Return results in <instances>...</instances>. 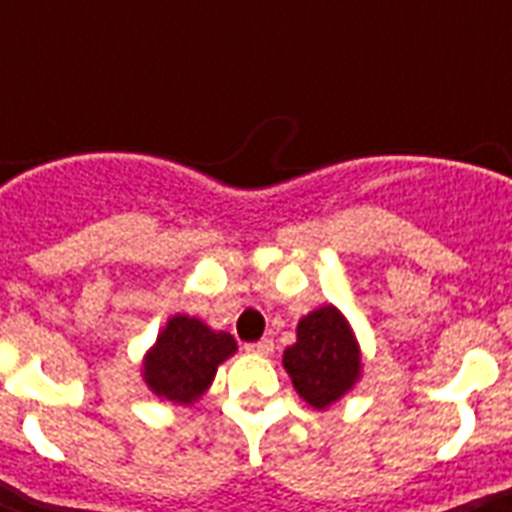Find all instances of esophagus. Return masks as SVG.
I'll list each match as a JSON object with an SVG mask.
<instances>
[{
	"instance_id": "obj_1",
	"label": "esophagus",
	"mask_w": 512,
	"mask_h": 512,
	"mask_svg": "<svg viewBox=\"0 0 512 512\" xmlns=\"http://www.w3.org/2000/svg\"><path fill=\"white\" fill-rule=\"evenodd\" d=\"M247 353H255V356H271V353H273V340H271V337H263V340L249 342Z\"/></svg>"
}]
</instances>
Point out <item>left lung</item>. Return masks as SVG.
I'll use <instances>...</instances> for the list:
<instances>
[{"mask_svg":"<svg viewBox=\"0 0 512 512\" xmlns=\"http://www.w3.org/2000/svg\"><path fill=\"white\" fill-rule=\"evenodd\" d=\"M284 369L297 396L319 412L361 380V348L340 308L321 305L300 319L297 342L284 350Z\"/></svg>","mask_w":512,"mask_h":512,"instance_id":"left-lung-1","label":"left lung"}]
</instances>
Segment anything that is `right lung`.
<instances>
[{
  "mask_svg": "<svg viewBox=\"0 0 512 512\" xmlns=\"http://www.w3.org/2000/svg\"><path fill=\"white\" fill-rule=\"evenodd\" d=\"M233 353V335L215 332L196 316L175 313L143 356V382L162 401L191 406L207 393L217 366Z\"/></svg>",
  "mask_w": 512,
  "mask_h": 512,
  "instance_id": "obj_1",
  "label": "right lung"
}]
</instances>
